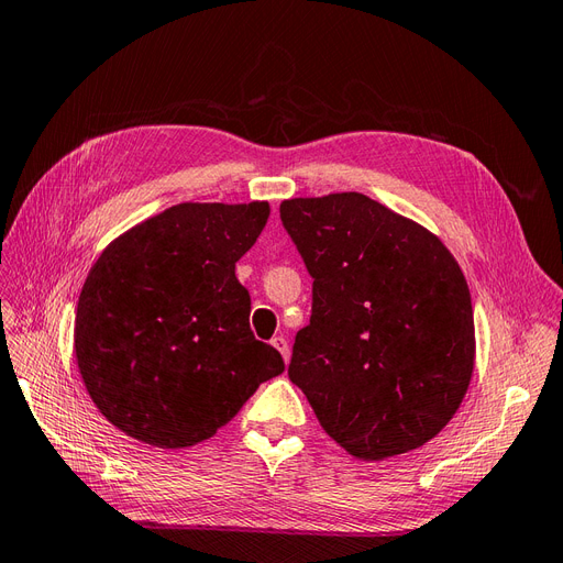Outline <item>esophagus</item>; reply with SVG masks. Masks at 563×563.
I'll use <instances>...</instances> for the list:
<instances>
[{"instance_id":"34e87169","label":"esophagus","mask_w":563,"mask_h":563,"mask_svg":"<svg viewBox=\"0 0 563 563\" xmlns=\"http://www.w3.org/2000/svg\"><path fill=\"white\" fill-rule=\"evenodd\" d=\"M272 345H275V347L282 352L284 362L288 364V360H291V350H288V340H286L284 335H275V338H272Z\"/></svg>"}]
</instances>
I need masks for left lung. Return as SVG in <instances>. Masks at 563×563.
<instances>
[{"mask_svg":"<svg viewBox=\"0 0 563 563\" xmlns=\"http://www.w3.org/2000/svg\"><path fill=\"white\" fill-rule=\"evenodd\" d=\"M279 216L312 277L288 378L356 457L428 444L474 368L463 269L432 232L360 192L288 199Z\"/></svg>","mask_w":563,"mask_h":563,"instance_id":"obj_1","label":"left lung"}]
</instances>
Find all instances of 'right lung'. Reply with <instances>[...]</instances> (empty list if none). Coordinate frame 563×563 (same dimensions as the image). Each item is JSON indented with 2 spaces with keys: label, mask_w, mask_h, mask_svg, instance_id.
Returning <instances> with one entry per match:
<instances>
[{
  "label": "right lung",
  "mask_w": 563,
  "mask_h": 563,
  "mask_svg": "<svg viewBox=\"0 0 563 563\" xmlns=\"http://www.w3.org/2000/svg\"><path fill=\"white\" fill-rule=\"evenodd\" d=\"M267 201L178 203L114 240L84 282L75 354L98 411L129 437L185 449L230 422L282 354L255 340L234 265Z\"/></svg>",
  "instance_id": "add662e5"
}]
</instances>
